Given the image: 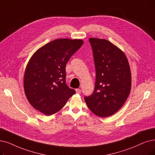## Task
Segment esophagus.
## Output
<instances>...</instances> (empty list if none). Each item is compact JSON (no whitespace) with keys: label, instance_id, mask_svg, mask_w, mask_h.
Returning <instances> with one entry per match:
<instances>
[{"label":"esophagus","instance_id":"obj_1","mask_svg":"<svg viewBox=\"0 0 155 155\" xmlns=\"http://www.w3.org/2000/svg\"><path fill=\"white\" fill-rule=\"evenodd\" d=\"M76 92L77 93V94H81V90L80 89H76Z\"/></svg>","mask_w":155,"mask_h":155}]
</instances>
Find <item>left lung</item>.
Segmentation results:
<instances>
[{
  "label": "left lung",
  "mask_w": 155,
  "mask_h": 155,
  "mask_svg": "<svg viewBox=\"0 0 155 155\" xmlns=\"http://www.w3.org/2000/svg\"><path fill=\"white\" fill-rule=\"evenodd\" d=\"M95 65L94 91L84 101L95 115L106 117L123 106L132 85L130 67L121 49L104 39L90 38Z\"/></svg>",
  "instance_id": "left-lung-1"
}]
</instances>
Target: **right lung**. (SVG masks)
Returning a JSON list of instances; mask_svg holds the SVG:
<instances>
[{"mask_svg": "<svg viewBox=\"0 0 155 155\" xmlns=\"http://www.w3.org/2000/svg\"><path fill=\"white\" fill-rule=\"evenodd\" d=\"M83 43L81 39H54L30 57L24 73L23 88L34 109L46 116L52 115L76 94L66 84L65 66Z\"/></svg>", "mask_w": 155, "mask_h": 155, "instance_id": "add662e5", "label": "right lung"}]
</instances>
